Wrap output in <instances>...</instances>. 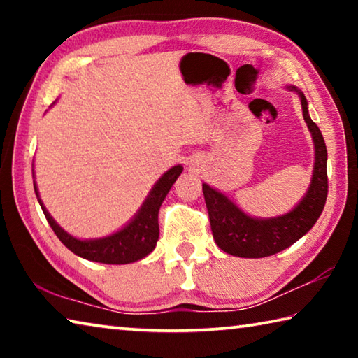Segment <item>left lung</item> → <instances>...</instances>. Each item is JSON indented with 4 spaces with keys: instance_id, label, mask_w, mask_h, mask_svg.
<instances>
[{
    "instance_id": "1",
    "label": "left lung",
    "mask_w": 358,
    "mask_h": 358,
    "mask_svg": "<svg viewBox=\"0 0 358 358\" xmlns=\"http://www.w3.org/2000/svg\"><path fill=\"white\" fill-rule=\"evenodd\" d=\"M292 88L300 94L303 118L311 131L316 148L311 185L303 201L287 215L270 220H256L245 215L224 194L208 185H202L213 238L224 252L232 256L259 259L286 250L316 224L324 210L329 194L325 142L317 124L308 115L306 98L295 87Z\"/></svg>"
}]
</instances>
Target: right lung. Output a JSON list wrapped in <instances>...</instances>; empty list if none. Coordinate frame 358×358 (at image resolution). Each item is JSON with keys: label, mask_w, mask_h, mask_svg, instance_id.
<instances>
[{"label": "right lung", "mask_w": 358, "mask_h": 358, "mask_svg": "<svg viewBox=\"0 0 358 358\" xmlns=\"http://www.w3.org/2000/svg\"><path fill=\"white\" fill-rule=\"evenodd\" d=\"M181 172H183V167L181 166H175L171 171H167L155 185L153 189H151L150 196L147 197V201L143 202L142 208L138 210L134 220H132L124 229H121L120 232L99 240H77L74 237H71V235L68 232H64V230L53 221V217L48 215V211L45 210L44 205H42L38 196L36 183L34 192L36 196H38V201L41 203L42 211H44L47 222L50 224L53 232H55L59 241H62L68 250H71L72 252L83 259L93 260V262L123 265L141 260L155 250L156 241L159 238V224H157L159 207Z\"/></svg>", "instance_id": "add662e5"}]
</instances>
